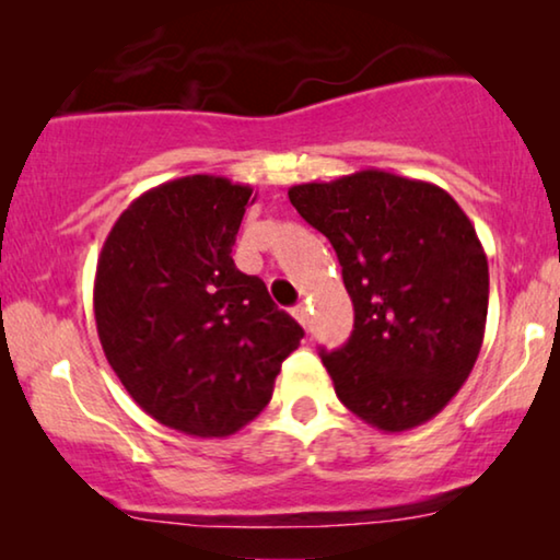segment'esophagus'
<instances>
[{"label": "esophagus", "mask_w": 560, "mask_h": 560, "mask_svg": "<svg viewBox=\"0 0 560 560\" xmlns=\"http://www.w3.org/2000/svg\"><path fill=\"white\" fill-rule=\"evenodd\" d=\"M293 316H295V320H298V324H301V326H308V308H305L303 303L295 305Z\"/></svg>", "instance_id": "esophagus-1"}]
</instances>
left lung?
Listing matches in <instances>:
<instances>
[{
	"instance_id": "left-lung-1",
	"label": "left lung",
	"mask_w": 560,
	"mask_h": 560,
	"mask_svg": "<svg viewBox=\"0 0 560 560\" xmlns=\"http://www.w3.org/2000/svg\"><path fill=\"white\" fill-rule=\"evenodd\" d=\"M328 236L354 303V331L320 349L347 408L385 433L446 408L485 339L489 267L471 221L446 190L385 171L288 190Z\"/></svg>"
}]
</instances>
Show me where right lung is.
Here are the masks:
<instances>
[{
    "label": "right lung",
    "mask_w": 560,
    "mask_h": 560,
    "mask_svg": "<svg viewBox=\"0 0 560 560\" xmlns=\"http://www.w3.org/2000/svg\"><path fill=\"white\" fill-rule=\"evenodd\" d=\"M249 201V186L219 175L163 183L121 211L96 265V331L112 370L158 423L201 439L257 418L303 339L232 259Z\"/></svg>",
    "instance_id": "right-lung-1"
}]
</instances>
